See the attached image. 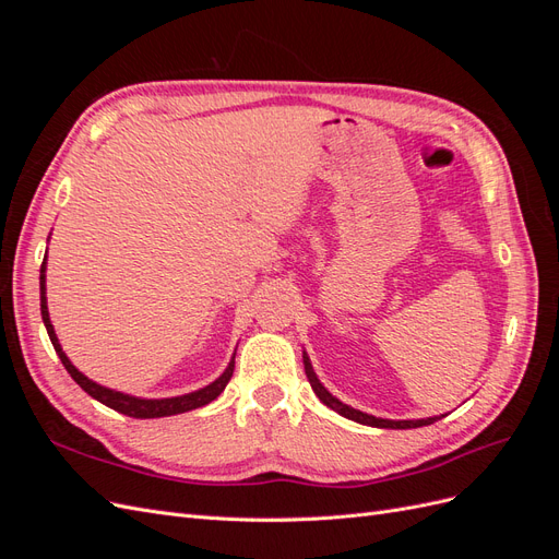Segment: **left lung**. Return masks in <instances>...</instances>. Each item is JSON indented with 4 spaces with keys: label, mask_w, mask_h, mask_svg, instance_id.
Instances as JSON below:
<instances>
[{
    "label": "left lung",
    "mask_w": 559,
    "mask_h": 559,
    "mask_svg": "<svg viewBox=\"0 0 559 559\" xmlns=\"http://www.w3.org/2000/svg\"><path fill=\"white\" fill-rule=\"evenodd\" d=\"M302 364H306V376H308V380H310V384H312V392L319 396V401L326 403L331 411L341 413L343 417L359 421V425L378 427V429H415V427L433 425L436 419H441V417H427V419H403V421H394V419H380V417H373V415H366V413H361V411H354V408H349V405H345L343 401H337L335 396H331V394L326 392V389L321 386V382L317 380L314 370H312V364H310V359L306 357V354H302Z\"/></svg>",
    "instance_id": "left-lung-1"
}]
</instances>
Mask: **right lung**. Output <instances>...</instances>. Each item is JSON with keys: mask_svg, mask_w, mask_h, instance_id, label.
Segmentation results:
<instances>
[{"mask_svg": "<svg viewBox=\"0 0 559 559\" xmlns=\"http://www.w3.org/2000/svg\"><path fill=\"white\" fill-rule=\"evenodd\" d=\"M46 259L41 263V275H39V286H41V319L46 324V331H48V337L50 343H53L58 357L62 361V366L67 368V373H70L74 378V382L83 389V392H88L93 399H97L99 403L109 405V408L123 413L128 417H138V419H148V417H167V415H179V413H189V411H195L200 408V405H207L210 401H214L218 394L224 392L228 380L233 378V370H235V357L233 361L228 364V368L224 370V376L214 380L212 384L198 389V392H191V394H183V396H175V399H134V396H128V394H121V392H114V389H107L103 384H97L93 380H88L83 373H79V370L72 366V361L64 357V352L58 343L56 337V331H53V324H50L48 319V308H46Z\"/></svg>", "mask_w": 559, "mask_h": 559, "instance_id": "add662e5", "label": "right lung"}]
</instances>
